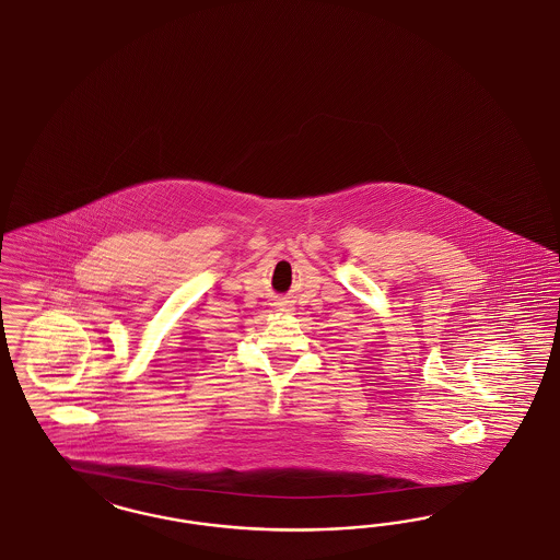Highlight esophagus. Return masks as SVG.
I'll return each instance as SVG.
<instances>
[{"mask_svg":"<svg viewBox=\"0 0 560 560\" xmlns=\"http://www.w3.org/2000/svg\"><path fill=\"white\" fill-rule=\"evenodd\" d=\"M279 307H281V310H285V312H291V310H289L288 307V302H285V300H281V302H279Z\"/></svg>","mask_w":560,"mask_h":560,"instance_id":"esophagus-1","label":"esophagus"}]
</instances>
